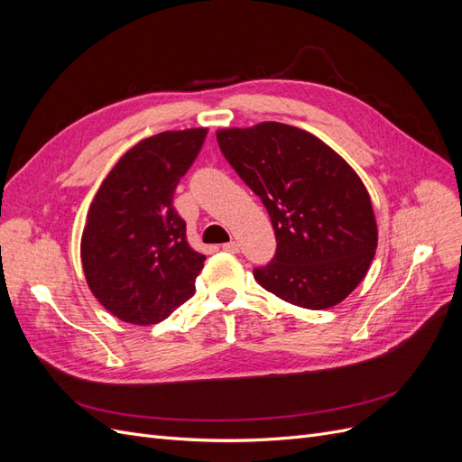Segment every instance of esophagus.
<instances>
[{
  "label": "esophagus",
  "instance_id": "34e87169",
  "mask_svg": "<svg viewBox=\"0 0 462 462\" xmlns=\"http://www.w3.org/2000/svg\"><path fill=\"white\" fill-rule=\"evenodd\" d=\"M223 250H226V253H231V254H236L241 250V246H239V243H235V241H229V243H226L221 246Z\"/></svg>",
  "mask_w": 462,
  "mask_h": 462
}]
</instances>
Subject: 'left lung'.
Segmentation results:
<instances>
[{
    "label": "left lung",
    "instance_id": "obj_1",
    "mask_svg": "<svg viewBox=\"0 0 462 462\" xmlns=\"http://www.w3.org/2000/svg\"><path fill=\"white\" fill-rule=\"evenodd\" d=\"M223 156L268 209L273 260L254 270L275 297L310 310L345 300L377 248L370 194L356 171L318 136L285 123L216 133Z\"/></svg>",
    "mask_w": 462,
    "mask_h": 462
}]
</instances>
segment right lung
Masks as SVG:
<instances>
[{
  "label": "right lung",
  "mask_w": 462,
  "mask_h": 462,
  "mask_svg": "<svg viewBox=\"0 0 462 462\" xmlns=\"http://www.w3.org/2000/svg\"><path fill=\"white\" fill-rule=\"evenodd\" d=\"M208 129L165 131L127 150L90 204L80 260L92 295L134 326L165 319L194 295L206 256L190 248L173 192Z\"/></svg>",
  "instance_id": "right-lung-1"
}]
</instances>
